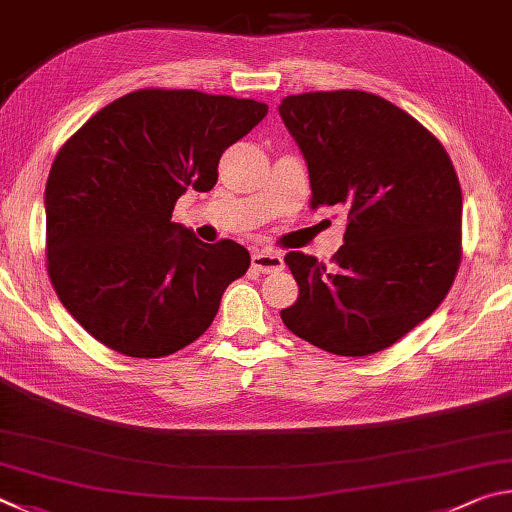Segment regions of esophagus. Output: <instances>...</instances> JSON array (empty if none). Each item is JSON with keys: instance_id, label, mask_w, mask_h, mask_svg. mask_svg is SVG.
<instances>
[{"instance_id": "34e87169", "label": "esophagus", "mask_w": 512, "mask_h": 512, "mask_svg": "<svg viewBox=\"0 0 512 512\" xmlns=\"http://www.w3.org/2000/svg\"><path fill=\"white\" fill-rule=\"evenodd\" d=\"M251 267L263 274L279 272V270H283V258H281V254H276V251H272V249H261V251H254V254H251Z\"/></svg>"}]
</instances>
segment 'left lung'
<instances>
[{
  "label": "left lung",
  "instance_id": "left-lung-1",
  "mask_svg": "<svg viewBox=\"0 0 512 512\" xmlns=\"http://www.w3.org/2000/svg\"><path fill=\"white\" fill-rule=\"evenodd\" d=\"M281 119L306 157L312 209L344 206L333 267L303 251L283 324L344 357L384 351L441 306L461 263V184L443 143L360 89L285 96Z\"/></svg>",
  "mask_w": 512,
  "mask_h": 512
}]
</instances>
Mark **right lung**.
<instances>
[{
	"instance_id": "1",
	"label": "right lung",
	"mask_w": 512,
	"mask_h": 512,
	"mask_svg": "<svg viewBox=\"0 0 512 512\" xmlns=\"http://www.w3.org/2000/svg\"><path fill=\"white\" fill-rule=\"evenodd\" d=\"M267 105L195 89H137L96 112L53 159L44 188L47 270L67 312L128 357L193 344L249 251L215 245L173 218L186 188L206 193L231 143Z\"/></svg>"
}]
</instances>
